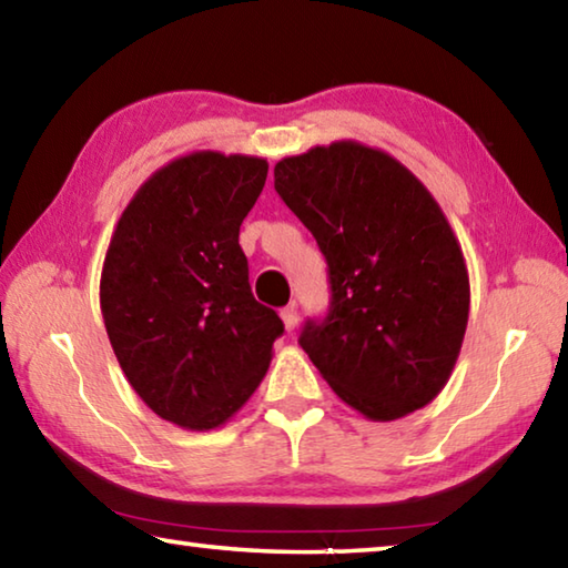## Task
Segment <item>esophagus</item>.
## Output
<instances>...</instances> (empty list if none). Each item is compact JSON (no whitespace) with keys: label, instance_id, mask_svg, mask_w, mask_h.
<instances>
[{"label":"esophagus","instance_id":"1","mask_svg":"<svg viewBox=\"0 0 568 568\" xmlns=\"http://www.w3.org/2000/svg\"><path fill=\"white\" fill-rule=\"evenodd\" d=\"M281 318H283V323H285V331H287V333L295 331V325H297V305H295V303L285 305L283 311H281Z\"/></svg>","mask_w":568,"mask_h":568}]
</instances>
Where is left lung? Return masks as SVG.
<instances>
[{"mask_svg": "<svg viewBox=\"0 0 568 568\" xmlns=\"http://www.w3.org/2000/svg\"><path fill=\"white\" fill-rule=\"evenodd\" d=\"M275 190L328 263L331 311L301 333L315 368L371 420L428 406L454 373L470 305L464 253L434 195L355 140L283 158Z\"/></svg>", "mask_w": 568, "mask_h": 568, "instance_id": "8db88e82", "label": "left lung"}]
</instances>
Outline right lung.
Listing matches in <instances>:
<instances>
[{"instance_id":"add662e5","label":"right lung","mask_w":568,"mask_h":568,"mask_svg":"<svg viewBox=\"0 0 568 568\" xmlns=\"http://www.w3.org/2000/svg\"><path fill=\"white\" fill-rule=\"evenodd\" d=\"M267 160L200 150L142 182L114 225L100 307L132 390L175 426L210 430L261 386L283 321L253 297L240 225Z\"/></svg>"}]
</instances>
